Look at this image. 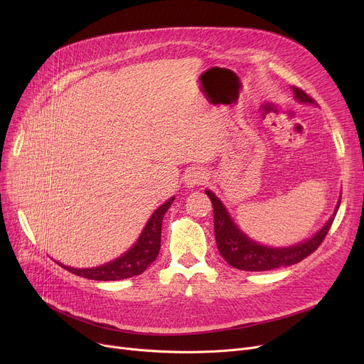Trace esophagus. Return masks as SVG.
Returning a JSON list of instances; mask_svg holds the SVG:
<instances>
[{
    "instance_id": "1",
    "label": "esophagus",
    "mask_w": 364,
    "mask_h": 364,
    "mask_svg": "<svg viewBox=\"0 0 364 364\" xmlns=\"http://www.w3.org/2000/svg\"><path fill=\"white\" fill-rule=\"evenodd\" d=\"M205 178H206V176H205L203 171H200L198 168H193V169L187 171V174L184 176V184H186V187L192 188L198 184H202L205 181Z\"/></svg>"
}]
</instances>
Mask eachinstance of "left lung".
<instances>
[{
  "instance_id": "obj_1",
  "label": "left lung",
  "mask_w": 364,
  "mask_h": 364,
  "mask_svg": "<svg viewBox=\"0 0 364 364\" xmlns=\"http://www.w3.org/2000/svg\"><path fill=\"white\" fill-rule=\"evenodd\" d=\"M292 91L298 103L317 106L316 100L302 90L292 87ZM205 193L211 199L214 206V233L218 251L228 264L243 272L274 270L279 269V267L294 265L311 255L323 242L324 236L328 235L341 203V199H338L333 214L309 239L291 246H269L247 236L235 223L223 200L213 190L206 188Z\"/></svg>"
}]
</instances>
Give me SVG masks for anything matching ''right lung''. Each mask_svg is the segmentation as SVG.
Here are the masks:
<instances>
[{"instance_id": "obj_1", "label": "right lung", "mask_w": 364, "mask_h": 364, "mask_svg": "<svg viewBox=\"0 0 364 364\" xmlns=\"http://www.w3.org/2000/svg\"><path fill=\"white\" fill-rule=\"evenodd\" d=\"M174 199L176 196L169 198L158 209H155V213H153L147 220L137 242L134 243L121 257L97 267H90V269H75V267L65 265L59 261L55 262L62 265L65 270L91 280H102V282L122 280V279L141 274L147 267L156 259L159 254L162 220L169 209L171 203L174 202Z\"/></svg>"}]
</instances>
